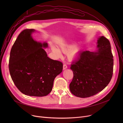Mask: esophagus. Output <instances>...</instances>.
I'll use <instances>...</instances> for the list:
<instances>
[{
    "mask_svg": "<svg viewBox=\"0 0 123 123\" xmlns=\"http://www.w3.org/2000/svg\"><path fill=\"white\" fill-rule=\"evenodd\" d=\"M67 68H68V67H67V66L66 64H64V65H63V69H66Z\"/></svg>",
    "mask_w": 123,
    "mask_h": 123,
    "instance_id": "1",
    "label": "esophagus"
}]
</instances>
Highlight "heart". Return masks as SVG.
I'll use <instances>...</instances> for the list:
<instances>
[{"instance_id":"1","label":"heart","mask_w":123,"mask_h":123,"mask_svg":"<svg viewBox=\"0 0 123 123\" xmlns=\"http://www.w3.org/2000/svg\"><path fill=\"white\" fill-rule=\"evenodd\" d=\"M60 48L62 51L64 53H68V59L72 60L75 58L77 51V50L76 49V46L75 45H61ZM52 50L56 57H59L61 56V52L59 49L55 47H52Z\"/></svg>"}]
</instances>
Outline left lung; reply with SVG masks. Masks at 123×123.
Segmentation results:
<instances>
[{
  "instance_id": "obj_1",
  "label": "left lung",
  "mask_w": 123,
  "mask_h": 123,
  "mask_svg": "<svg viewBox=\"0 0 123 123\" xmlns=\"http://www.w3.org/2000/svg\"><path fill=\"white\" fill-rule=\"evenodd\" d=\"M95 52H82L71 65L74 77L69 89L75 96L89 97L101 92L110 82L113 68V55L109 40L102 36Z\"/></svg>"
}]
</instances>
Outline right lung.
Masks as SVG:
<instances>
[{
    "mask_svg": "<svg viewBox=\"0 0 123 123\" xmlns=\"http://www.w3.org/2000/svg\"><path fill=\"white\" fill-rule=\"evenodd\" d=\"M34 29H26L18 35L10 52L9 68L14 85L22 93L42 97L50 93L54 81L63 69L61 62L48 57L43 49L47 43L34 41Z\"/></svg>",
    "mask_w": 123,
    "mask_h": 123,
    "instance_id": "1",
    "label": "right lung"
}]
</instances>
